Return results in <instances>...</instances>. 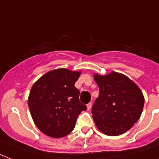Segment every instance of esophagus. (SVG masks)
I'll list each match as a JSON object with an SVG mask.
<instances>
[{"instance_id": "obj_1", "label": "esophagus", "mask_w": 159, "mask_h": 159, "mask_svg": "<svg viewBox=\"0 0 159 159\" xmlns=\"http://www.w3.org/2000/svg\"><path fill=\"white\" fill-rule=\"evenodd\" d=\"M87 110H91V108H92V102H90V103H88V104L87 105Z\"/></svg>"}]
</instances>
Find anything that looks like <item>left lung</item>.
<instances>
[{"label": "left lung", "instance_id": "left-lung-1", "mask_svg": "<svg viewBox=\"0 0 159 159\" xmlns=\"http://www.w3.org/2000/svg\"><path fill=\"white\" fill-rule=\"evenodd\" d=\"M93 77L99 87V97L92 108L97 129L110 136L125 133L142 114L143 93L128 77L118 72Z\"/></svg>", "mask_w": 159, "mask_h": 159}]
</instances>
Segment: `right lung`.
<instances>
[{
  "label": "right lung",
  "instance_id": "obj_1",
  "mask_svg": "<svg viewBox=\"0 0 159 159\" xmlns=\"http://www.w3.org/2000/svg\"><path fill=\"white\" fill-rule=\"evenodd\" d=\"M81 72L52 70L31 87L28 106L35 125L44 134L62 138L73 130L76 120L87 106L79 101L75 82Z\"/></svg>",
  "mask_w": 159,
  "mask_h": 159
}]
</instances>
